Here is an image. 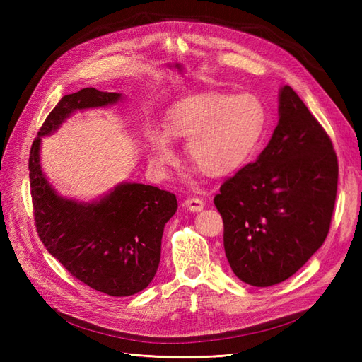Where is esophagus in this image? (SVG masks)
Returning a JSON list of instances; mask_svg holds the SVG:
<instances>
[{
	"label": "esophagus",
	"instance_id": "obj_1",
	"mask_svg": "<svg viewBox=\"0 0 362 362\" xmlns=\"http://www.w3.org/2000/svg\"><path fill=\"white\" fill-rule=\"evenodd\" d=\"M183 206H185V209L189 211H201V210H204L205 204L201 197H188L187 201L183 202Z\"/></svg>",
	"mask_w": 362,
	"mask_h": 362
}]
</instances>
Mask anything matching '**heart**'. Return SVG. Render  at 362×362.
Wrapping results in <instances>:
<instances>
[{"mask_svg": "<svg viewBox=\"0 0 362 362\" xmlns=\"http://www.w3.org/2000/svg\"><path fill=\"white\" fill-rule=\"evenodd\" d=\"M266 113L252 95L206 93L177 104L168 113L165 134L149 135V160L163 174L174 161L170 138L187 140L185 153L209 177L238 171L257 148L264 130Z\"/></svg>", "mask_w": 362, "mask_h": 362, "instance_id": "1", "label": "heart"}]
</instances>
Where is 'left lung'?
Returning <instances> with one entry per match:
<instances>
[{
    "instance_id": "obj_1",
    "label": "left lung",
    "mask_w": 362,
    "mask_h": 362,
    "mask_svg": "<svg viewBox=\"0 0 362 362\" xmlns=\"http://www.w3.org/2000/svg\"><path fill=\"white\" fill-rule=\"evenodd\" d=\"M337 171L324 127L294 90L281 87L271 141L214 196L226 257L238 279L272 286L313 257L328 235Z\"/></svg>"
}]
</instances>
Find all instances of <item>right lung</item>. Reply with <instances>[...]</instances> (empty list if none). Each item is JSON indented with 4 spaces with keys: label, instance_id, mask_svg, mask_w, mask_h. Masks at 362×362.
<instances>
[{
    "label": "right lung",
    "instance_id": "1",
    "mask_svg": "<svg viewBox=\"0 0 362 362\" xmlns=\"http://www.w3.org/2000/svg\"><path fill=\"white\" fill-rule=\"evenodd\" d=\"M121 93L82 88L60 99L45 119L29 153V180L37 233L46 250L74 279L113 297L149 286L156 275L161 236L177 211L169 191L122 182L91 202L56 193L42 171V136L51 135L74 112L117 104Z\"/></svg>",
    "mask_w": 362,
    "mask_h": 362
}]
</instances>
